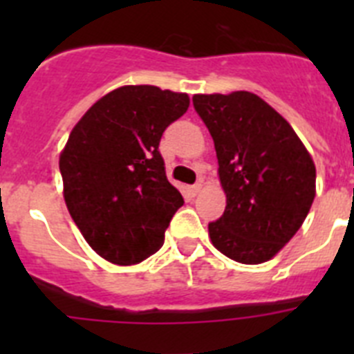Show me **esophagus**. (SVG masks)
I'll return each instance as SVG.
<instances>
[{"label": "esophagus", "mask_w": 354, "mask_h": 354, "mask_svg": "<svg viewBox=\"0 0 354 354\" xmlns=\"http://www.w3.org/2000/svg\"><path fill=\"white\" fill-rule=\"evenodd\" d=\"M200 189H202V184H200V183H196V184H193V186H189V193H192L193 196L198 195Z\"/></svg>", "instance_id": "34e87169"}]
</instances>
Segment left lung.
<instances>
[{
  "mask_svg": "<svg viewBox=\"0 0 354 354\" xmlns=\"http://www.w3.org/2000/svg\"><path fill=\"white\" fill-rule=\"evenodd\" d=\"M214 140L227 207L209 223L216 250L241 264L270 261L315 196V165L289 122L252 92L193 95Z\"/></svg>",
  "mask_w": 354,
  "mask_h": 354,
  "instance_id": "8db88e82",
  "label": "left lung"
}]
</instances>
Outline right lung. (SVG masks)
<instances>
[{"mask_svg": "<svg viewBox=\"0 0 354 354\" xmlns=\"http://www.w3.org/2000/svg\"><path fill=\"white\" fill-rule=\"evenodd\" d=\"M187 93L129 84L81 117L60 154L64 198L93 252L118 266L158 252L183 195L167 179L159 142Z\"/></svg>", "mask_w": 354, "mask_h": 354, "instance_id": "right-lung-1", "label": "right lung"}]
</instances>
